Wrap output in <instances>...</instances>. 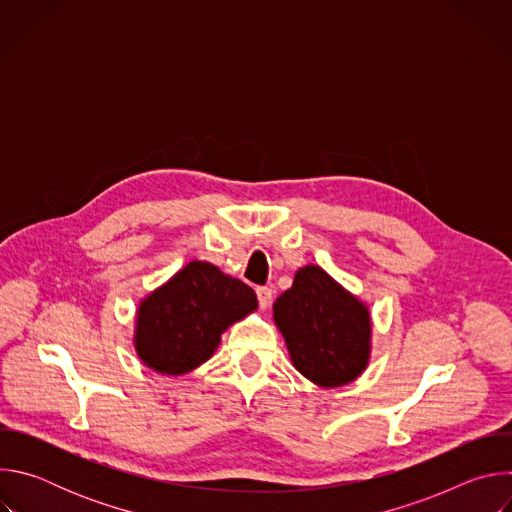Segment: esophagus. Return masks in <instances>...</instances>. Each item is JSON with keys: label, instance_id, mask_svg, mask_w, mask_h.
<instances>
[{"label": "esophagus", "instance_id": "34e87169", "mask_svg": "<svg viewBox=\"0 0 512 512\" xmlns=\"http://www.w3.org/2000/svg\"><path fill=\"white\" fill-rule=\"evenodd\" d=\"M255 291H257L259 308H261V310H267V308L271 306V302H273V291H271V287H267V285H261V287H257Z\"/></svg>", "mask_w": 512, "mask_h": 512}]
</instances>
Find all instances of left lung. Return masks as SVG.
<instances>
[{"instance_id":"8db88e82","label":"left lung","mask_w":512,"mask_h":512,"mask_svg":"<svg viewBox=\"0 0 512 512\" xmlns=\"http://www.w3.org/2000/svg\"><path fill=\"white\" fill-rule=\"evenodd\" d=\"M273 320L294 367L324 389L344 387L371 358V312L318 265L296 271L275 300Z\"/></svg>"}]
</instances>
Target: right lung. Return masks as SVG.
Wrapping results in <instances>:
<instances>
[{
  "label": "right lung",
  "mask_w": 512,
  "mask_h": 512,
  "mask_svg": "<svg viewBox=\"0 0 512 512\" xmlns=\"http://www.w3.org/2000/svg\"><path fill=\"white\" fill-rule=\"evenodd\" d=\"M255 310L247 283L208 261H190L139 302L135 352L160 375H186L214 354L231 324Z\"/></svg>",
  "instance_id": "1"
}]
</instances>
